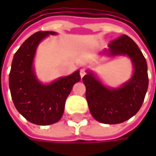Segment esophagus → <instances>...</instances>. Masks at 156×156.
<instances>
[{
  "mask_svg": "<svg viewBox=\"0 0 156 156\" xmlns=\"http://www.w3.org/2000/svg\"><path fill=\"white\" fill-rule=\"evenodd\" d=\"M79 73H80V76H81V78H83L85 74H86V71H85V69H81L80 72H79Z\"/></svg>",
  "mask_w": 156,
  "mask_h": 156,
  "instance_id": "1",
  "label": "esophagus"
}]
</instances>
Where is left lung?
Listing matches in <instances>:
<instances>
[{
  "instance_id": "8db88e82",
  "label": "left lung",
  "mask_w": 156,
  "mask_h": 156,
  "mask_svg": "<svg viewBox=\"0 0 156 156\" xmlns=\"http://www.w3.org/2000/svg\"><path fill=\"white\" fill-rule=\"evenodd\" d=\"M108 54L127 55L134 65V74L120 88L105 87L91 73L83 78L86 99L93 117L103 124H115L129 119L144 102L149 85L147 63L137 44L127 35L108 43Z\"/></svg>"
}]
</instances>
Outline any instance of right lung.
Returning a JSON list of instances; mask_svg holds the SVG:
<instances>
[{
  "label": "right lung",
  "mask_w": 156,
  "mask_h": 156,
  "mask_svg": "<svg viewBox=\"0 0 156 156\" xmlns=\"http://www.w3.org/2000/svg\"><path fill=\"white\" fill-rule=\"evenodd\" d=\"M54 32H37L27 39L14 55L9 87L16 108L29 122L37 125L57 123L64 112L65 103L73 85L80 81L79 71L50 84L40 83L32 68L39 42Z\"/></svg>",
  "instance_id": "right-lung-1"
}]
</instances>
